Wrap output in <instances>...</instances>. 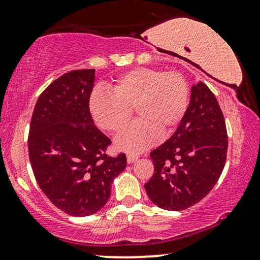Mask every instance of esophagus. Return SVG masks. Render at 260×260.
I'll list each match as a JSON object with an SVG mask.
<instances>
[{"label":"esophagus","instance_id":"34e87169","mask_svg":"<svg viewBox=\"0 0 260 260\" xmlns=\"http://www.w3.org/2000/svg\"><path fill=\"white\" fill-rule=\"evenodd\" d=\"M138 158H140V156H138V155H134V154H127L126 155V161H127V163H129V165H131V163H134V162H136Z\"/></svg>","mask_w":260,"mask_h":260}]
</instances>
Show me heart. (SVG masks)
Listing matches in <instances>:
<instances>
[{"label": "heart", "instance_id": "obj_1", "mask_svg": "<svg viewBox=\"0 0 260 260\" xmlns=\"http://www.w3.org/2000/svg\"><path fill=\"white\" fill-rule=\"evenodd\" d=\"M110 91L92 93L90 111L102 129L119 133L135 110L138 120L115 140L122 151L140 152L152 147L159 134L169 135L176 129L187 111L188 85L177 72L134 69L122 74Z\"/></svg>", "mask_w": 260, "mask_h": 260}]
</instances>
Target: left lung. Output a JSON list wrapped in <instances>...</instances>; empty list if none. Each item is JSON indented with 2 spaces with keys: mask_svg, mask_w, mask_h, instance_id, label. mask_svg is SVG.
<instances>
[{
  "mask_svg": "<svg viewBox=\"0 0 260 260\" xmlns=\"http://www.w3.org/2000/svg\"><path fill=\"white\" fill-rule=\"evenodd\" d=\"M227 144L219 103L207 85L198 81L176 131L150 152L155 172L144 184L149 199L167 211H183L198 204L221 175Z\"/></svg>",
  "mask_w": 260,
  "mask_h": 260,
  "instance_id": "8db88e82",
  "label": "left lung"
}]
</instances>
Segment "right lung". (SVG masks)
I'll use <instances>...</instances> for the list:
<instances>
[{
  "mask_svg": "<svg viewBox=\"0 0 260 260\" xmlns=\"http://www.w3.org/2000/svg\"><path fill=\"white\" fill-rule=\"evenodd\" d=\"M94 70L71 71L39 97L30 120L28 150L34 176L53 205L66 214L101 211L126 156L108 157L111 141L97 129L88 102Z\"/></svg>",
  "mask_w": 260,
  "mask_h": 260,
  "instance_id": "right-lung-1",
  "label": "right lung"
}]
</instances>
